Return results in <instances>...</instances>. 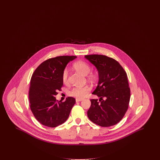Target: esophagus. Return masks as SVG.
<instances>
[{"label": "esophagus", "instance_id": "34e87169", "mask_svg": "<svg viewBox=\"0 0 160 160\" xmlns=\"http://www.w3.org/2000/svg\"><path fill=\"white\" fill-rule=\"evenodd\" d=\"M76 102H80V101H83V99H81V98H76Z\"/></svg>", "mask_w": 160, "mask_h": 160}]
</instances>
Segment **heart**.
Here are the masks:
<instances>
[{"instance_id":"obj_1","label":"heart","mask_w":160,"mask_h":160,"mask_svg":"<svg viewBox=\"0 0 160 160\" xmlns=\"http://www.w3.org/2000/svg\"><path fill=\"white\" fill-rule=\"evenodd\" d=\"M74 67L77 71L84 76L89 74L91 71V68L90 65L86 62L83 61L77 62L76 63H74ZM68 76V69L65 68L63 70L62 76V81L63 83L67 82ZM90 91L91 88L88 86H85L83 87H74L69 92V95L76 97L77 98H83Z\"/></svg>"}]
</instances>
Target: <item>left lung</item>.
Segmentation results:
<instances>
[{"instance_id":"obj_1","label":"left lung","mask_w":160,"mask_h":160,"mask_svg":"<svg viewBox=\"0 0 160 160\" xmlns=\"http://www.w3.org/2000/svg\"><path fill=\"white\" fill-rule=\"evenodd\" d=\"M84 58L97 69L98 86L92 92L99 97L91 99L88 116L92 122L108 127L121 121L128 108L130 89L127 75L118 61L101 54L86 55Z\"/></svg>"}]
</instances>
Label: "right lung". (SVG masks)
Masks as SVG:
<instances>
[{
    "label": "right lung",
    "mask_w": 160,
    "mask_h": 160,
    "mask_svg": "<svg viewBox=\"0 0 160 160\" xmlns=\"http://www.w3.org/2000/svg\"><path fill=\"white\" fill-rule=\"evenodd\" d=\"M77 56H61L43 62L31 77L29 102L32 113L38 122L48 127H56L65 122L76 103L69 97L64 102L55 96L63 86L62 72L70 61Z\"/></svg>",
    "instance_id": "add662e5"
}]
</instances>
